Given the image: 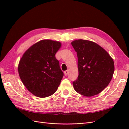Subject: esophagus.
<instances>
[{"instance_id":"34e87169","label":"esophagus","mask_w":129,"mask_h":129,"mask_svg":"<svg viewBox=\"0 0 129 129\" xmlns=\"http://www.w3.org/2000/svg\"><path fill=\"white\" fill-rule=\"evenodd\" d=\"M64 74L65 76H67L68 74V71H66L64 72Z\"/></svg>"}]
</instances>
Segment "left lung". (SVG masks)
Listing matches in <instances>:
<instances>
[{
	"label": "left lung",
	"instance_id": "1",
	"mask_svg": "<svg viewBox=\"0 0 129 129\" xmlns=\"http://www.w3.org/2000/svg\"><path fill=\"white\" fill-rule=\"evenodd\" d=\"M77 53L79 76L73 82L80 94L91 97L100 93L111 81L114 62L109 53L96 43L79 39L72 42Z\"/></svg>",
	"mask_w": 129,
	"mask_h": 129
}]
</instances>
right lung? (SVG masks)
I'll return each mask as SVG.
<instances>
[{
	"label": "right lung",
	"mask_w": 129,
	"mask_h": 129,
	"mask_svg": "<svg viewBox=\"0 0 129 129\" xmlns=\"http://www.w3.org/2000/svg\"><path fill=\"white\" fill-rule=\"evenodd\" d=\"M61 47L59 41L42 40L30 47L19 61L18 73L22 82L36 96H51L59 86L63 73L55 54Z\"/></svg>",
	"instance_id": "right-lung-1"
}]
</instances>
